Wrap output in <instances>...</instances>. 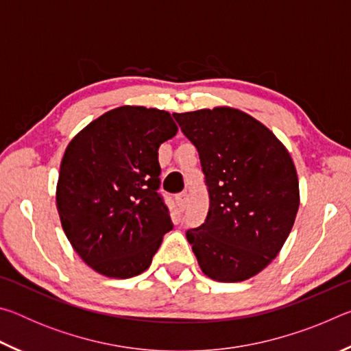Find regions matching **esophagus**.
I'll return each instance as SVG.
<instances>
[{
  "instance_id": "esophagus-1",
  "label": "esophagus",
  "mask_w": 351,
  "mask_h": 351,
  "mask_svg": "<svg viewBox=\"0 0 351 351\" xmlns=\"http://www.w3.org/2000/svg\"><path fill=\"white\" fill-rule=\"evenodd\" d=\"M176 204L180 207V210H184L187 206V193H180L176 195Z\"/></svg>"
}]
</instances>
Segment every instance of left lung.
<instances>
[{"mask_svg": "<svg viewBox=\"0 0 351 351\" xmlns=\"http://www.w3.org/2000/svg\"><path fill=\"white\" fill-rule=\"evenodd\" d=\"M173 116L197 147L210 198L206 221L187 230V241L212 280H247L277 257L294 226L300 192L293 158L268 127L232 106Z\"/></svg>", "mask_w": 351, "mask_h": 351, "instance_id": "1", "label": "left lung"}]
</instances>
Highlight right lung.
Returning <instances> with one entry per match:
<instances>
[{
    "label": "right lung",
    "instance_id": "1",
    "mask_svg": "<svg viewBox=\"0 0 351 351\" xmlns=\"http://www.w3.org/2000/svg\"><path fill=\"white\" fill-rule=\"evenodd\" d=\"M176 133L169 111L123 105L94 119L64 150L58 217L71 246L99 274L144 272L173 228L158 193V150Z\"/></svg>",
    "mask_w": 351,
    "mask_h": 351
}]
</instances>
